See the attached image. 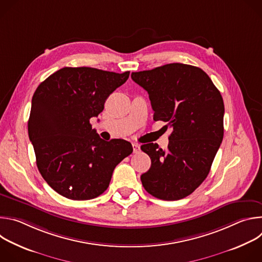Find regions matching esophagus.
Masks as SVG:
<instances>
[{
	"mask_svg": "<svg viewBox=\"0 0 262 262\" xmlns=\"http://www.w3.org/2000/svg\"><path fill=\"white\" fill-rule=\"evenodd\" d=\"M133 149H134V154H138L141 150L140 145L137 144V143H133Z\"/></svg>",
	"mask_w": 262,
	"mask_h": 262,
	"instance_id": "1",
	"label": "esophagus"
}]
</instances>
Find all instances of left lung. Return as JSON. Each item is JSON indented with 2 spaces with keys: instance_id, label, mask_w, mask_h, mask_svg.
Wrapping results in <instances>:
<instances>
[{
  "instance_id": "1",
  "label": "left lung",
  "mask_w": 262,
  "mask_h": 262,
  "mask_svg": "<svg viewBox=\"0 0 262 262\" xmlns=\"http://www.w3.org/2000/svg\"><path fill=\"white\" fill-rule=\"evenodd\" d=\"M132 79L149 94L155 121L173 130L167 150L149 143L141 149L151 167L141 175L144 189L173 201L191 195L207 177L224 136V101L199 67L171 63L133 72Z\"/></svg>"
}]
</instances>
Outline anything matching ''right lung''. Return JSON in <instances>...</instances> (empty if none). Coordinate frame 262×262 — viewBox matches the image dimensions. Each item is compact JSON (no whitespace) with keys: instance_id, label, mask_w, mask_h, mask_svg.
<instances>
[{"instance_id":"right-lung-1","label":"right lung","mask_w":262,"mask_h":262,"mask_svg":"<svg viewBox=\"0 0 262 262\" xmlns=\"http://www.w3.org/2000/svg\"><path fill=\"white\" fill-rule=\"evenodd\" d=\"M129 71L64 67L37 87L28 121L36 164L43 179L61 196L90 200L110 184L115 167L133 152L125 140H102L92 129L111 93Z\"/></svg>"}]
</instances>
